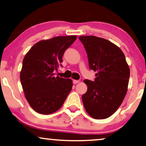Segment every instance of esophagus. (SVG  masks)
I'll use <instances>...</instances> for the list:
<instances>
[{
    "label": "esophagus",
    "instance_id": "1",
    "mask_svg": "<svg viewBox=\"0 0 146 146\" xmlns=\"http://www.w3.org/2000/svg\"><path fill=\"white\" fill-rule=\"evenodd\" d=\"M79 82V80H73V84H77V83H78V82Z\"/></svg>",
    "mask_w": 146,
    "mask_h": 146
}]
</instances>
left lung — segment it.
<instances>
[{
  "label": "left lung",
  "instance_id": "obj_1",
  "mask_svg": "<svg viewBox=\"0 0 146 146\" xmlns=\"http://www.w3.org/2000/svg\"><path fill=\"white\" fill-rule=\"evenodd\" d=\"M88 60L89 68L96 71L94 81L85 79L88 89L82 96L84 108L92 118L110 117L121 105L127 92L130 69L125 54L106 39L80 36Z\"/></svg>",
  "mask_w": 146,
  "mask_h": 146
}]
</instances>
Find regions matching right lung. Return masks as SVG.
I'll use <instances>...</instances> for the list:
<instances>
[{
	"label": "right lung",
	"mask_w": 146,
	"mask_h": 146,
	"mask_svg": "<svg viewBox=\"0 0 146 146\" xmlns=\"http://www.w3.org/2000/svg\"><path fill=\"white\" fill-rule=\"evenodd\" d=\"M77 36H56L39 41L26 54L20 81L29 105L37 113L51 114L62 107L72 89V80L54 75L62 67L65 51Z\"/></svg>",
	"instance_id": "add662e5"
}]
</instances>
